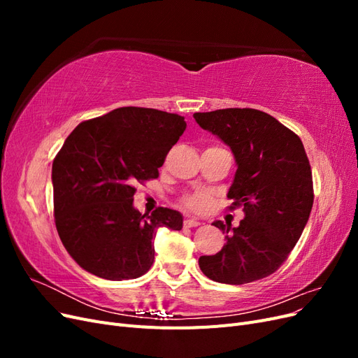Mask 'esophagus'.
Here are the masks:
<instances>
[{"mask_svg": "<svg viewBox=\"0 0 358 358\" xmlns=\"http://www.w3.org/2000/svg\"><path fill=\"white\" fill-rule=\"evenodd\" d=\"M183 225L188 227V229H191V227H197V225H200V222H199L197 220H191V218H188V220L183 221Z\"/></svg>", "mask_w": 358, "mask_h": 358, "instance_id": "1", "label": "esophagus"}]
</instances>
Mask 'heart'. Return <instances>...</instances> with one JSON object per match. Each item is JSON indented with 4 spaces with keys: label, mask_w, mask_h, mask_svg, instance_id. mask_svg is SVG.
<instances>
[{
    "label": "heart",
    "mask_w": 358,
    "mask_h": 358,
    "mask_svg": "<svg viewBox=\"0 0 358 358\" xmlns=\"http://www.w3.org/2000/svg\"><path fill=\"white\" fill-rule=\"evenodd\" d=\"M210 201V196L208 192H188L185 196L182 197V204L185 206V208L194 210V212H200L203 210L206 206L209 204Z\"/></svg>",
    "instance_id": "obj_1"
}]
</instances>
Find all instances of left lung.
<instances>
[{
  "instance_id": "obj_1",
  "label": "left lung",
  "mask_w": 358,
  "mask_h": 358,
  "mask_svg": "<svg viewBox=\"0 0 358 358\" xmlns=\"http://www.w3.org/2000/svg\"><path fill=\"white\" fill-rule=\"evenodd\" d=\"M194 117L231 148L237 170L229 209L245 212L231 233L230 225L213 222L227 243L199 258L201 272L230 285L267 278L284 264L309 220L313 182L306 150L294 131L262 110L234 107Z\"/></svg>"
}]
</instances>
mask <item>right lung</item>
<instances>
[{
	"label": "right lung",
	"instance_id": "add662e5",
	"mask_svg": "<svg viewBox=\"0 0 358 358\" xmlns=\"http://www.w3.org/2000/svg\"><path fill=\"white\" fill-rule=\"evenodd\" d=\"M187 124L148 107H119L73 129L52 164L53 216L62 245L86 272L134 279L154 263L159 227L182 229V215L134 209V183L158 178Z\"/></svg>",
	"mask_w": 358,
	"mask_h": 358
}]
</instances>
